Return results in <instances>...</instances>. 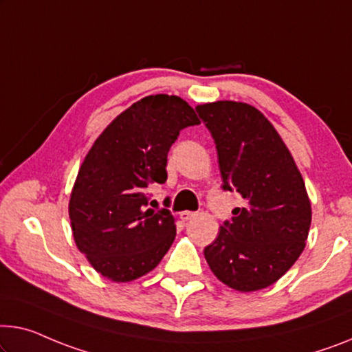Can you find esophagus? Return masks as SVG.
<instances>
[{"label":"esophagus","mask_w":352,"mask_h":352,"mask_svg":"<svg viewBox=\"0 0 352 352\" xmlns=\"http://www.w3.org/2000/svg\"><path fill=\"white\" fill-rule=\"evenodd\" d=\"M196 212H188V210H185V212H182L180 213V218H182V221H190V219H192V218H196Z\"/></svg>","instance_id":"esophagus-1"}]
</instances>
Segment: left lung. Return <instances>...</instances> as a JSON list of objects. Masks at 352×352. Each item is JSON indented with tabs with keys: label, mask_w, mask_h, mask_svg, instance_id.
Segmentation results:
<instances>
[{
	"label": "left lung",
	"mask_w": 352,
	"mask_h": 352,
	"mask_svg": "<svg viewBox=\"0 0 352 352\" xmlns=\"http://www.w3.org/2000/svg\"><path fill=\"white\" fill-rule=\"evenodd\" d=\"M217 144L223 188L245 206L204 250L214 276L239 292L274 285L305 248L311 204L291 151L264 113L246 102L196 107Z\"/></svg>",
	"instance_id": "8db88e82"
}]
</instances>
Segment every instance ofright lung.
Wrapping results in <instances>:
<instances>
[{
  "label": "right lung",
  "instance_id": "obj_1",
  "mask_svg": "<svg viewBox=\"0 0 352 352\" xmlns=\"http://www.w3.org/2000/svg\"><path fill=\"white\" fill-rule=\"evenodd\" d=\"M185 99L150 94L123 110L94 140L69 199L74 242L98 274L115 283L144 276L174 243L175 218L151 206L146 188L167 180V153L199 124Z\"/></svg>",
  "mask_w": 352,
  "mask_h": 352
}]
</instances>
